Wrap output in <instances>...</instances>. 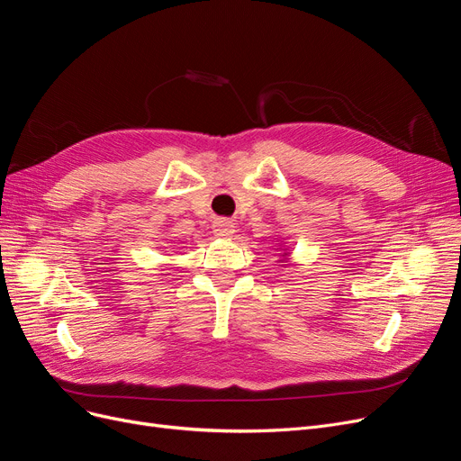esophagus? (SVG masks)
I'll return each instance as SVG.
<instances>
[{"label": "esophagus", "mask_w": 461, "mask_h": 461, "mask_svg": "<svg viewBox=\"0 0 461 461\" xmlns=\"http://www.w3.org/2000/svg\"><path fill=\"white\" fill-rule=\"evenodd\" d=\"M214 233L218 235V237H230V235H233V224L230 222V220H218V222H214Z\"/></svg>", "instance_id": "34e87169"}]
</instances>
